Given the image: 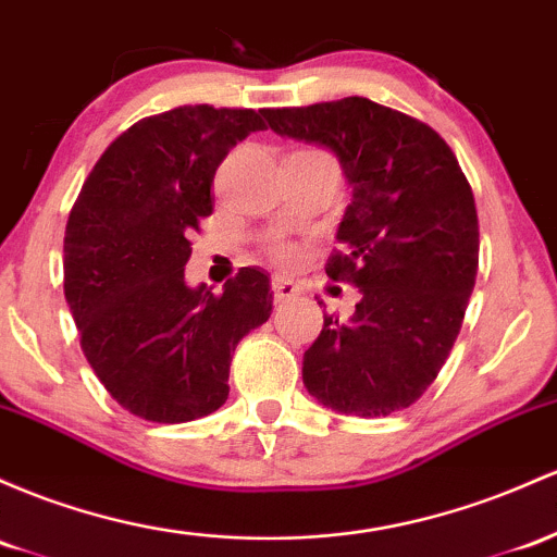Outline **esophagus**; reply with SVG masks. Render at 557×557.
Here are the masks:
<instances>
[{
	"instance_id": "obj_1",
	"label": "esophagus",
	"mask_w": 557,
	"mask_h": 557,
	"mask_svg": "<svg viewBox=\"0 0 557 557\" xmlns=\"http://www.w3.org/2000/svg\"><path fill=\"white\" fill-rule=\"evenodd\" d=\"M272 290H274V301H288L298 293V285L293 280L283 277V274H274L272 277Z\"/></svg>"
}]
</instances>
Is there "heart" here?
<instances>
[{
	"mask_svg": "<svg viewBox=\"0 0 557 557\" xmlns=\"http://www.w3.org/2000/svg\"><path fill=\"white\" fill-rule=\"evenodd\" d=\"M269 250H272L274 259L283 261V264H290V261L296 259V248H293L290 243H280L277 240V243H272V248H269Z\"/></svg>",
	"mask_w": 557,
	"mask_h": 557,
	"instance_id": "1",
	"label": "heart"
}]
</instances>
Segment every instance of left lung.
Here are the masks:
<instances>
[{
    "mask_svg": "<svg viewBox=\"0 0 557 557\" xmlns=\"http://www.w3.org/2000/svg\"><path fill=\"white\" fill-rule=\"evenodd\" d=\"M272 132L341 161L351 203L327 277L362 293L304 354V386L357 418L420 399L447 362L479 272V213L455 152L431 126L368 97L267 108Z\"/></svg>",
    "mask_w": 557,
    "mask_h": 557,
    "instance_id": "obj_1",
    "label": "left lung"
}]
</instances>
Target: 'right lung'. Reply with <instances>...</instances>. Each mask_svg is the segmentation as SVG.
<instances>
[{
	"label": "right lung",
	"mask_w": 557,
	"mask_h": 557,
	"mask_svg": "<svg viewBox=\"0 0 557 557\" xmlns=\"http://www.w3.org/2000/svg\"><path fill=\"white\" fill-rule=\"evenodd\" d=\"M264 110L182 106L115 137L73 203L63 288L87 362L108 394L152 423L216 412L235 346L272 314V285L243 267L222 296L189 288V235L209 216L219 163Z\"/></svg>",
	"instance_id": "obj_1"
}]
</instances>
